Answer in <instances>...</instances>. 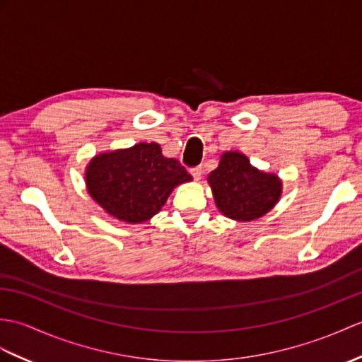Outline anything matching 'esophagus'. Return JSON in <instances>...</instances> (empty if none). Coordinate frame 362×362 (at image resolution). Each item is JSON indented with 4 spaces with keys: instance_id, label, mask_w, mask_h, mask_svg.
Masks as SVG:
<instances>
[{
    "instance_id": "esophagus-1",
    "label": "esophagus",
    "mask_w": 362,
    "mask_h": 362,
    "mask_svg": "<svg viewBox=\"0 0 362 362\" xmlns=\"http://www.w3.org/2000/svg\"><path fill=\"white\" fill-rule=\"evenodd\" d=\"M202 174H204V168H202V166L191 168V175H192V177H194V180H200L202 179Z\"/></svg>"
}]
</instances>
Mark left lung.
Here are the masks:
<instances>
[{
    "label": "left lung",
    "mask_w": 362,
    "mask_h": 362,
    "mask_svg": "<svg viewBox=\"0 0 362 362\" xmlns=\"http://www.w3.org/2000/svg\"><path fill=\"white\" fill-rule=\"evenodd\" d=\"M208 182L217 208L234 221L262 217L281 196V180L257 171L240 153H225Z\"/></svg>",
    "instance_id": "1"
}]
</instances>
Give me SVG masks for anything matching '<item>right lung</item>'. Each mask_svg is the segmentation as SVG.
Here are the masks:
<instances>
[{"label": "right lung", "instance_id": "right-lung-1", "mask_svg": "<svg viewBox=\"0 0 362 362\" xmlns=\"http://www.w3.org/2000/svg\"><path fill=\"white\" fill-rule=\"evenodd\" d=\"M192 177L157 143L100 154L86 170L89 194L119 221L145 222L160 211L175 185Z\"/></svg>", "mask_w": 362, "mask_h": 362}]
</instances>
